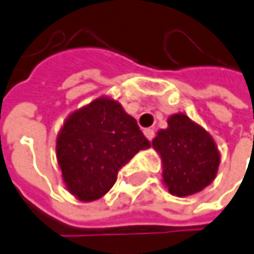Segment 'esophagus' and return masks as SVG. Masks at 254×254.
<instances>
[{
  "instance_id": "34e87169",
  "label": "esophagus",
  "mask_w": 254,
  "mask_h": 254,
  "mask_svg": "<svg viewBox=\"0 0 254 254\" xmlns=\"http://www.w3.org/2000/svg\"><path fill=\"white\" fill-rule=\"evenodd\" d=\"M143 133H145V136H146L148 140H152V139L155 138V130H153V129H150V127L145 129V130H143Z\"/></svg>"
}]
</instances>
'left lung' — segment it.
<instances>
[{
	"label": "left lung",
	"instance_id": "left-lung-1",
	"mask_svg": "<svg viewBox=\"0 0 254 254\" xmlns=\"http://www.w3.org/2000/svg\"><path fill=\"white\" fill-rule=\"evenodd\" d=\"M152 146L162 160V182L171 194L190 196L215 181L220 152L210 133L182 112L168 118Z\"/></svg>",
	"mask_w": 254,
	"mask_h": 254
}]
</instances>
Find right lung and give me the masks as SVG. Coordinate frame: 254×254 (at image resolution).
Instances as JSON below:
<instances>
[{
  "label": "right lung",
  "instance_id": "1",
  "mask_svg": "<svg viewBox=\"0 0 254 254\" xmlns=\"http://www.w3.org/2000/svg\"><path fill=\"white\" fill-rule=\"evenodd\" d=\"M149 146L136 119L114 98L99 96L66 116L55 149L68 192L94 202L109 192L118 171Z\"/></svg>",
  "mask_w": 254,
  "mask_h": 254
}]
</instances>
